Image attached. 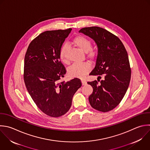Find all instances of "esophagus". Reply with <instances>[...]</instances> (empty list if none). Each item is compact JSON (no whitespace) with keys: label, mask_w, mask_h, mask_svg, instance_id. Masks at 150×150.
<instances>
[{"label":"esophagus","mask_w":150,"mask_h":150,"mask_svg":"<svg viewBox=\"0 0 150 150\" xmlns=\"http://www.w3.org/2000/svg\"><path fill=\"white\" fill-rule=\"evenodd\" d=\"M81 83H82V85L83 86H84V85H86L87 84V81L84 79H81Z\"/></svg>","instance_id":"34e87169"}]
</instances>
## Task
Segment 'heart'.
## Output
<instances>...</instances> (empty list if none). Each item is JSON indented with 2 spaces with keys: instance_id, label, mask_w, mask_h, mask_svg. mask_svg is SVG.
<instances>
[{
  "instance_id": "obj_1",
  "label": "heart",
  "mask_w": 150,
  "mask_h": 150,
  "mask_svg": "<svg viewBox=\"0 0 150 150\" xmlns=\"http://www.w3.org/2000/svg\"><path fill=\"white\" fill-rule=\"evenodd\" d=\"M73 43L76 46L85 52L88 58L93 59L96 56V52L91 49V42L87 38L82 36H77L74 39ZM67 48V45H64L60 51V57L63 63L67 62L66 57ZM90 69L91 66L88 62L75 63L69 68L68 73L72 77L83 78L88 73Z\"/></svg>"
}]
</instances>
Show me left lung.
I'll list each match as a JSON object with an SVG mask.
<instances>
[{"label": "left lung", "mask_w": 150, "mask_h": 150, "mask_svg": "<svg viewBox=\"0 0 150 150\" xmlns=\"http://www.w3.org/2000/svg\"><path fill=\"white\" fill-rule=\"evenodd\" d=\"M91 38L98 47L96 66L90 75L98 76L99 81H88L93 88L88 100L91 106L108 112L116 107L123 98L129 84L131 68L128 54L120 39L101 28L93 26L79 30Z\"/></svg>", "instance_id": "1"}]
</instances>
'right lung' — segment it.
Wrapping results in <instances>:
<instances>
[{
    "mask_svg": "<svg viewBox=\"0 0 150 150\" xmlns=\"http://www.w3.org/2000/svg\"><path fill=\"white\" fill-rule=\"evenodd\" d=\"M71 29L46 31L34 39L24 62L26 88L38 108L52 117L65 114L74 93L81 86L79 79L60 82L66 70L60 60V51Z\"/></svg>",
    "mask_w": 150,
    "mask_h": 150,
    "instance_id": "1",
    "label": "right lung"
}]
</instances>
